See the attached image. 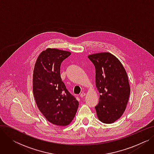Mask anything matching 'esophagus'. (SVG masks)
Returning a JSON list of instances; mask_svg holds the SVG:
<instances>
[{
  "instance_id": "1",
  "label": "esophagus",
  "mask_w": 154,
  "mask_h": 154,
  "mask_svg": "<svg viewBox=\"0 0 154 154\" xmlns=\"http://www.w3.org/2000/svg\"><path fill=\"white\" fill-rule=\"evenodd\" d=\"M85 93H82L81 94H80V97H81V98H83V97H85Z\"/></svg>"
}]
</instances>
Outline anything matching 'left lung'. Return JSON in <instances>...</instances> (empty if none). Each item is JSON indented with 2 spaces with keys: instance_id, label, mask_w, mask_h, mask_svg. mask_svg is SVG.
Wrapping results in <instances>:
<instances>
[{
  "instance_id": "obj_1",
  "label": "left lung",
  "mask_w": 154,
  "mask_h": 154,
  "mask_svg": "<svg viewBox=\"0 0 154 154\" xmlns=\"http://www.w3.org/2000/svg\"><path fill=\"white\" fill-rule=\"evenodd\" d=\"M88 58L95 69V84L100 94L95 107L102 122L112 124L122 116L131 89L127 72L119 60L109 52L92 54Z\"/></svg>"
}]
</instances>
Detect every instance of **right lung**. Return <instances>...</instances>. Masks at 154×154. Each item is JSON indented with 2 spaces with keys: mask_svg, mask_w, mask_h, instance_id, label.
<instances>
[{
  "mask_svg": "<svg viewBox=\"0 0 154 154\" xmlns=\"http://www.w3.org/2000/svg\"><path fill=\"white\" fill-rule=\"evenodd\" d=\"M71 53L47 48L36 60L33 92L37 106L45 119L54 125L66 126L74 118L79 102L62 81L60 65Z\"/></svg>",
  "mask_w": 154,
  "mask_h": 154,
  "instance_id": "add662e5",
  "label": "right lung"
}]
</instances>
